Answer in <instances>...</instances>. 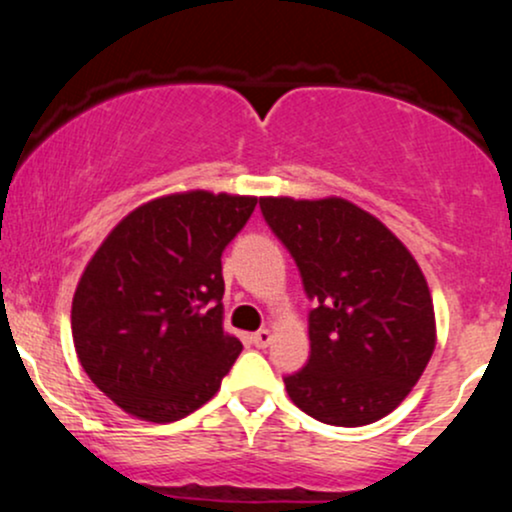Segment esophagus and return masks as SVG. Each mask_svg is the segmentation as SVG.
Instances as JSON below:
<instances>
[{"instance_id":"esophagus-1","label":"esophagus","mask_w":512,"mask_h":512,"mask_svg":"<svg viewBox=\"0 0 512 512\" xmlns=\"http://www.w3.org/2000/svg\"><path fill=\"white\" fill-rule=\"evenodd\" d=\"M269 342H272V332L269 330H260L252 334V344H255L257 349H264V346H269Z\"/></svg>"}]
</instances>
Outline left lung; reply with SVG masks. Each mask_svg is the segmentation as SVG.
I'll return each mask as SVG.
<instances>
[{
  "label": "left lung",
  "instance_id": "obj_1",
  "mask_svg": "<svg viewBox=\"0 0 512 512\" xmlns=\"http://www.w3.org/2000/svg\"><path fill=\"white\" fill-rule=\"evenodd\" d=\"M260 209L315 301L308 363L284 378L291 402L330 426L383 419L436 349L419 264L385 223L346 199L262 197Z\"/></svg>",
  "mask_w": 512,
  "mask_h": 512
}]
</instances>
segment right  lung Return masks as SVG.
I'll return each instance as SVG.
<instances>
[{"label":"right lung","mask_w":512,"mask_h":512,"mask_svg":"<svg viewBox=\"0 0 512 512\" xmlns=\"http://www.w3.org/2000/svg\"><path fill=\"white\" fill-rule=\"evenodd\" d=\"M255 197L195 190L127 214L86 264L72 303L76 356L137 419L168 424L207 404L243 344L223 332L221 255Z\"/></svg>","instance_id":"1"}]
</instances>
